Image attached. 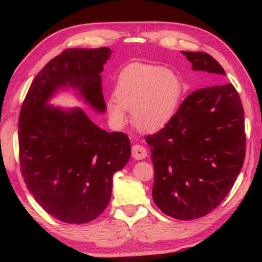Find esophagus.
Wrapping results in <instances>:
<instances>
[{
	"label": "esophagus",
	"mask_w": 262,
	"mask_h": 262,
	"mask_svg": "<svg viewBox=\"0 0 262 262\" xmlns=\"http://www.w3.org/2000/svg\"><path fill=\"white\" fill-rule=\"evenodd\" d=\"M147 155V150L144 146H142L140 144H134L132 146V157L134 160L137 161H141L145 158Z\"/></svg>",
	"instance_id": "esophagus-1"
}]
</instances>
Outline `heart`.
<instances>
[{
	"label": "heart",
	"instance_id": "1",
	"mask_svg": "<svg viewBox=\"0 0 262 262\" xmlns=\"http://www.w3.org/2000/svg\"><path fill=\"white\" fill-rule=\"evenodd\" d=\"M184 87L180 77L158 66L132 63L118 75L114 98L107 101L110 121L117 129L132 122L141 132L152 133L163 129L176 115Z\"/></svg>",
	"mask_w": 262,
	"mask_h": 262
}]
</instances>
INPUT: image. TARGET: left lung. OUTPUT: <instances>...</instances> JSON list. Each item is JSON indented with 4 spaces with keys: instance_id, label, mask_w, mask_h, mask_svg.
<instances>
[{
    "instance_id": "1",
    "label": "left lung",
    "mask_w": 262,
    "mask_h": 262,
    "mask_svg": "<svg viewBox=\"0 0 262 262\" xmlns=\"http://www.w3.org/2000/svg\"><path fill=\"white\" fill-rule=\"evenodd\" d=\"M192 70L215 85L181 102L164 129L147 136L154 165L153 200L166 215L194 220L225 199L242 170L246 134L244 108L225 71L205 52L181 51Z\"/></svg>"
}]
</instances>
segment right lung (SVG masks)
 <instances>
[{"mask_svg":"<svg viewBox=\"0 0 262 262\" xmlns=\"http://www.w3.org/2000/svg\"><path fill=\"white\" fill-rule=\"evenodd\" d=\"M113 50L67 49L38 73L18 120L20 170L39 205L69 224L98 217L110 201L113 176L131 156L122 132L101 130L80 107L49 104L59 91L72 89L97 113L106 112L101 75Z\"/></svg>","mask_w":262,"mask_h":262,"instance_id":"add662e5","label":"right lung"}]
</instances>
